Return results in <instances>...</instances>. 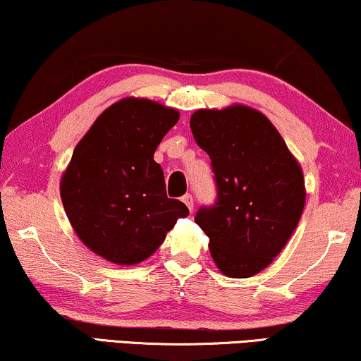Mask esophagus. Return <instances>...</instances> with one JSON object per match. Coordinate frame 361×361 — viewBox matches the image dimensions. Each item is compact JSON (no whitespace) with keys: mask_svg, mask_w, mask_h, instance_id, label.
Wrapping results in <instances>:
<instances>
[{"mask_svg":"<svg viewBox=\"0 0 361 361\" xmlns=\"http://www.w3.org/2000/svg\"><path fill=\"white\" fill-rule=\"evenodd\" d=\"M181 201L185 202V204L188 206V209L192 211V207H195V206H192V204H195V200H192V196H191V195H185V196L181 197Z\"/></svg>","mask_w":361,"mask_h":361,"instance_id":"1","label":"esophagus"}]
</instances>
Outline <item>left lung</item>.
<instances>
[{
  "instance_id": "left-lung-1",
  "label": "left lung",
  "mask_w": 361,
  "mask_h": 361,
  "mask_svg": "<svg viewBox=\"0 0 361 361\" xmlns=\"http://www.w3.org/2000/svg\"><path fill=\"white\" fill-rule=\"evenodd\" d=\"M190 126L217 186L216 202L195 222L209 237L217 268L250 278L270 265L301 219L302 170L270 119L248 106L197 109Z\"/></svg>"
}]
</instances>
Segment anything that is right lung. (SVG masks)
I'll return each instance as SVG.
<instances>
[{"label":"right lung","mask_w":361,"mask_h":361,"mask_svg":"<svg viewBox=\"0 0 361 361\" xmlns=\"http://www.w3.org/2000/svg\"><path fill=\"white\" fill-rule=\"evenodd\" d=\"M173 108L124 98L101 113L75 147L60 180V197L73 231L91 252L114 265L149 258L190 214L170 200L157 145L178 123Z\"/></svg>","instance_id":"right-lung-1"}]
</instances>
